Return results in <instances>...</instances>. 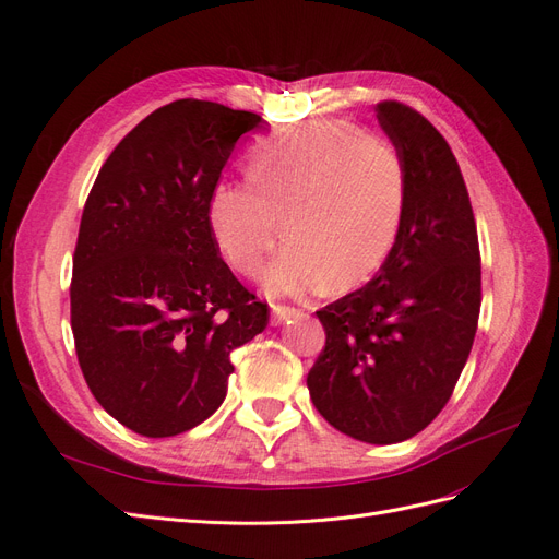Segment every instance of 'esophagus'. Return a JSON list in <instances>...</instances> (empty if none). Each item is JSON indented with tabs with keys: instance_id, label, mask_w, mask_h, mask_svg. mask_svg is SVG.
I'll return each mask as SVG.
<instances>
[{
	"instance_id": "34e87169",
	"label": "esophagus",
	"mask_w": 559,
	"mask_h": 559,
	"mask_svg": "<svg viewBox=\"0 0 559 559\" xmlns=\"http://www.w3.org/2000/svg\"><path fill=\"white\" fill-rule=\"evenodd\" d=\"M296 317H300V310H298V308L280 306V302H275V306H273V321H275V324H282V321L296 319Z\"/></svg>"
}]
</instances>
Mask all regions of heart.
<instances>
[{
    "instance_id": "b5f03b06",
    "label": "heart",
    "mask_w": 559,
    "mask_h": 559,
    "mask_svg": "<svg viewBox=\"0 0 559 559\" xmlns=\"http://www.w3.org/2000/svg\"><path fill=\"white\" fill-rule=\"evenodd\" d=\"M408 173L394 142L349 121L314 118L259 142L247 181H218L210 226L240 275L261 277L284 230L292 240L270 270V286L300 294L333 280L357 284L386 261L399 238Z\"/></svg>"
}]
</instances>
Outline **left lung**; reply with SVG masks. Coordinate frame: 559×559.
I'll return each mask as SVG.
<instances>
[{"label": "left lung", "instance_id": "1", "mask_svg": "<svg viewBox=\"0 0 559 559\" xmlns=\"http://www.w3.org/2000/svg\"><path fill=\"white\" fill-rule=\"evenodd\" d=\"M376 116L408 173L394 249L361 289L317 310L326 345L308 373L314 408L364 443H401L445 408L480 314V247L443 134L386 99Z\"/></svg>", "mask_w": 559, "mask_h": 559}]
</instances>
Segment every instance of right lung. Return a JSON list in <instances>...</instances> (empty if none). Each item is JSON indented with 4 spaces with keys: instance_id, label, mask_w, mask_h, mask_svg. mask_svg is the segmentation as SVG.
<instances>
[{
    "instance_id": "obj_1",
    "label": "right lung",
    "mask_w": 559,
    "mask_h": 559,
    "mask_svg": "<svg viewBox=\"0 0 559 559\" xmlns=\"http://www.w3.org/2000/svg\"><path fill=\"white\" fill-rule=\"evenodd\" d=\"M261 116L177 99L118 142L81 214L70 284L81 373L97 403L148 438L205 421L228 392L230 352L267 326L218 257L210 193Z\"/></svg>"
}]
</instances>
